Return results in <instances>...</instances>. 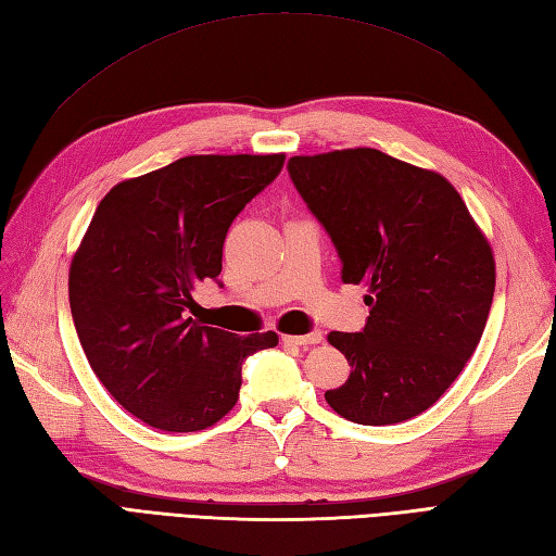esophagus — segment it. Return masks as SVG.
<instances>
[{
	"mask_svg": "<svg viewBox=\"0 0 556 556\" xmlns=\"http://www.w3.org/2000/svg\"><path fill=\"white\" fill-rule=\"evenodd\" d=\"M282 341H286V343H292V345H302V348H307V345L321 343V341H324V333H321V331H312V333H304V336H282Z\"/></svg>",
	"mask_w": 556,
	"mask_h": 556,
	"instance_id": "34e87169",
	"label": "esophagus"
}]
</instances>
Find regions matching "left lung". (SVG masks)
I'll return each instance as SVG.
<instances>
[{"instance_id": "8db88e82", "label": "left lung", "mask_w": 556, "mask_h": 556, "mask_svg": "<svg viewBox=\"0 0 556 556\" xmlns=\"http://www.w3.org/2000/svg\"><path fill=\"white\" fill-rule=\"evenodd\" d=\"M294 189L341 258L343 282L369 288L359 333H328L350 377L326 403L357 425L425 413L478 348L494 298V256L444 177L377 149L288 161Z\"/></svg>"}]
</instances>
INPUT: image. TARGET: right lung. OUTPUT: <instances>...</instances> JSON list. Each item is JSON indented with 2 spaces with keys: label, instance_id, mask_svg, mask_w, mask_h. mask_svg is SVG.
I'll return each mask as SVG.
<instances>
[{
  "label": "right lung",
  "instance_id": "1",
  "mask_svg": "<svg viewBox=\"0 0 556 556\" xmlns=\"http://www.w3.org/2000/svg\"><path fill=\"white\" fill-rule=\"evenodd\" d=\"M286 155H187L112 187L70 270L74 326L115 401L165 432H199L232 410L242 362L278 345L197 324L191 292L223 268L232 220ZM220 286V282H218Z\"/></svg>",
  "mask_w": 556,
  "mask_h": 556
}]
</instances>
